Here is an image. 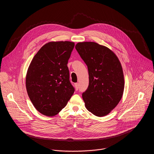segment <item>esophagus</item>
I'll return each mask as SVG.
<instances>
[{
    "label": "esophagus",
    "instance_id": "34e87169",
    "mask_svg": "<svg viewBox=\"0 0 154 154\" xmlns=\"http://www.w3.org/2000/svg\"><path fill=\"white\" fill-rule=\"evenodd\" d=\"M75 87L76 90L78 91V89H79V84H78V83H75Z\"/></svg>",
    "mask_w": 154,
    "mask_h": 154
}]
</instances>
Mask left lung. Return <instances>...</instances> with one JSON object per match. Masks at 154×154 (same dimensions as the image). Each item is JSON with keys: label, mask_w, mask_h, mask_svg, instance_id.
Returning a JSON list of instances; mask_svg holds the SVG:
<instances>
[{"label": "left lung", "mask_w": 154, "mask_h": 154, "mask_svg": "<svg viewBox=\"0 0 154 154\" xmlns=\"http://www.w3.org/2000/svg\"><path fill=\"white\" fill-rule=\"evenodd\" d=\"M75 48L88 67L89 85L82 93L87 109L98 117L107 115L120 101L125 87L122 67L109 48L94 42Z\"/></svg>", "instance_id": "1"}]
</instances>
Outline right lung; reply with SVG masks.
Listing matches in <instances>:
<instances>
[{
	"mask_svg": "<svg viewBox=\"0 0 154 154\" xmlns=\"http://www.w3.org/2000/svg\"><path fill=\"white\" fill-rule=\"evenodd\" d=\"M70 42H50L34 56L26 76V88L35 108L47 116L58 114L75 92L67 64L74 48Z\"/></svg>",
	"mask_w": 154,
	"mask_h": 154,
	"instance_id": "add662e5",
	"label": "right lung"
}]
</instances>
